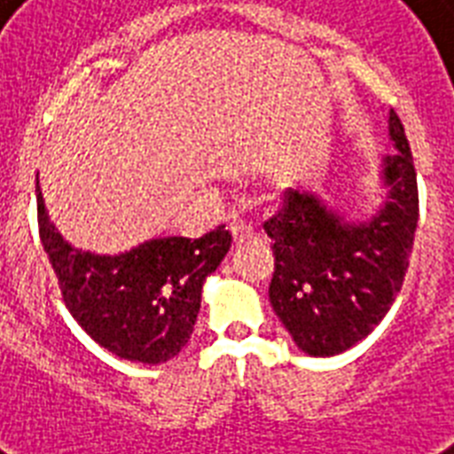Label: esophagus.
Masks as SVG:
<instances>
[{
    "instance_id": "obj_1",
    "label": "esophagus",
    "mask_w": 454,
    "mask_h": 454,
    "mask_svg": "<svg viewBox=\"0 0 454 454\" xmlns=\"http://www.w3.org/2000/svg\"><path fill=\"white\" fill-rule=\"evenodd\" d=\"M231 235H233V245L235 247H242V245H247L256 238V233L249 226H233L231 228Z\"/></svg>"
}]
</instances>
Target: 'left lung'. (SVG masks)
<instances>
[{"instance_id":"1","label":"left lung","mask_w":454,"mask_h":454,"mask_svg":"<svg viewBox=\"0 0 454 454\" xmlns=\"http://www.w3.org/2000/svg\"><path fill=\"white\" fill-rule=\"evenodd\" d=\"M395 153L381 157L387 200L367 221H346L313 191H285L283 209L263 228L276 270L269 297L294 344L327 358L365 339L405 280L417 219V171L403 122L388 113Z\"/></svg>"}]
</instances>
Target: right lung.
<instances>
[{
	"label": "right lung",
	"mask_w": 454,
	"mask_h": 454,
	"mask_svg": "<svg viewBox=\"0 0 454 454\" xmlns=\"http://www.w3.org/2000/svg\"><path fill=\"white\" fill-rule=\"evenodd\" d=\"M37 221L63 301L82 330L120 358L148 365L188 344L202 285L231 249V233L219 226L198 240L155 238L113 256L84 252L56 231L39 181Z\"/></svg>",
	"instance_id": "add662e5"
}]
</instances>
